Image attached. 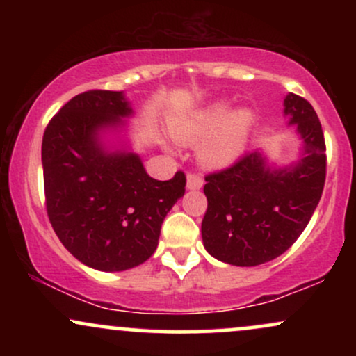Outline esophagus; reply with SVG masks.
<instances>
[{"label": "esophagus", "mask_w": 356, "mask_h": 356, "mask_svg": "<svg viewBox=\"0 0 356 356\" xmlns=\"http://www.w3.org/2000/svg\"><path fill=\"white\" fill-rule=\"evenodd\" d=\"M187 187L189 189H201L202 187V177L195 172L187 174Z\"/></svg>", "instance_id": "1"}]
</instances>
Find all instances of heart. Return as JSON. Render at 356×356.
I'll return each mask as SVG.
<instances>
[{"label": "heart", "instance_id": "obj_1", "mask_svg": "<svg viewBox=\"0 0 356 356\" xmlns=\"http://www.w3.org/2000/svg\"><path fill=\"white\" fill-rule=\"evenodd\" d=\"M252 117L249 112L231 113L224 104H214L189 117L175 122L172 134L181 144H195L212 136L201 150V157L209 165H227L241 154L246 144Z\"/></svg>", "mask_w": 356, "mask_h": 356}]
</instances>
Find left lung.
<instances>
[{
    "mask_svg": "<svg viewBox=\"0 0 356 356\" xmlns=\"http://www.w3.org/2000/svg\"><path fill=\"white\" fill-rule=\"evenodd\" d=\"M289 124H296L305 155L289 169H269L259 152L206 175L207 209L202 243L216 259L257 266L281 256L300 238L320 202L326 179V145L320 118L308 100L284 99Z\"/></svg>",
    "mask_w": 356,
    "mask_h": 356,
    "instance_id": "obj_1",
    "label": "left lung"
}]
</instances>
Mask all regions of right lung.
I'll use <instances>...</instances> for the list:
<instances>
[{
	"label": "right lung",
	"mask_w": 356,
	"mask_h": 356,
	"mask_svg": "<svg viewBox=\"0 0 356 356\" xmlns=\"http://www.w3.org/2000/svg\"><path fill=\"white\" fill-rule=\"evenodd\" d=\"M132 113L122 92L88 90L65 104L43 134L44 204L53 231L76 259L100 271H125L154 254L167 212L186 192L145 172L130 152H105L99 130Z\"/></svg>",
	"instance_id": "1"
}]
</instances>
